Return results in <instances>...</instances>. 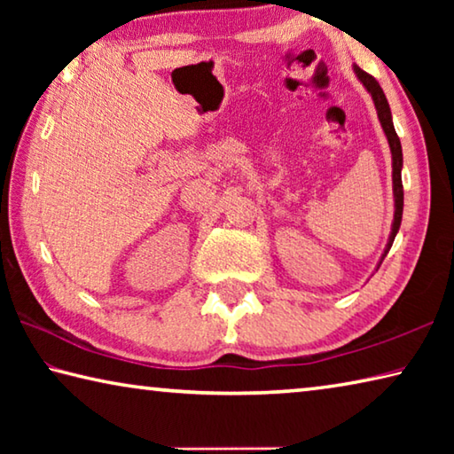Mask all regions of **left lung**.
Instances as JSON below:
<instances>
[{"label": "left lung", "instance_id": "left-lung-1", "mask_svg": "<svg viewBox=\"0 0 454 454\" xmlns=\"http://www.w3.org/2000/svg\"><path fill=\"white\" fill-rule=\"evenodd\" d=\"M355 74L358 82L363 83L366 88L368 94H371L374 107H376V116H379V121L382 126V132L387 136L388 140V148H390V156H393V196H395V218H393V226H390V236H388V242H387V248H384L382 256H380V262L384 260V256L388 254L390 246H393L395 238L398 234V228H401V222H403V206H404V192H403V178H401V172H403V145L401 140H398V136L395 132V124H393V114H390V106L387 102V96H384L382 88L379 86V82H376L371 74H366L360 70L358 66H355ZM379 262V266H380Z\"/></svg>", "mask_w": 454, "mask_h": 454}]
</instances>
